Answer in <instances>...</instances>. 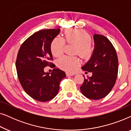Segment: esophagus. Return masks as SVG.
Returning a JSON list of instances; mask_svg holds the SVG:
<instances>
[{
    "label": "esophagus",
    "mask_w": 131,
    "mask_h": 131,
    "mask_svg": "<svg viewBox=\"0 0 131 131\" xmlns=\"http://www.w3.org/2000/svg\"><path fill=\"white\" fill-rule=\"evenodd\" d=\"M66 74H67V76H74V75L75 74V73H70V72H67V73H66Z\"/></svg>",
    "instance_id": "esophagus-1"
}]
</instances>
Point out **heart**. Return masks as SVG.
<instances>
[{
	"label": "heart",
	"mask_w": 131,
	"mask_h": 131,
	"mask_svg": "<svg viewBox=\"0 0 131 131\" xmlns=\"http://www.w3.org/2000/svg\"><path fill=\"white\" fill-rule=\"evenodd\" d=\"M91 37L87 31L82 29L68 30L65 33L64 38L56 37L51 43V51L55 57H59L63 53L65 42L76 45L75 53L83 58L90 57L94 48L91 43ZM80 61L76 57L64 56L57 61V66L67 71H73L79 65Z\"/></svg>",
	"instance_id": "heart-1"
}]
</instances>
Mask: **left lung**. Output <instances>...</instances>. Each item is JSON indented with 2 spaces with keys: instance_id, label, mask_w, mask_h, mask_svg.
Instances as JSON below:
<instances>
[{
  "instance_id": "1",
  "label": "left lung",
  "mask_w": 131,
  "mask_h": 131,
  "mask_svg": "<svg viewBox=\"0 0 131 131\" xmlns=\"http://www.w3.org/2000/svg\"><path fill=\"white\" fill-rule=\"evenodd\" d=\"M94 49L90 59L82 67L84 71L92 72L91 77H84L80 86L83 95L89 99L100 100L108 95L117 79V55L114 46L106 37L94 34Z\"/></svg>"
}]
</instances>
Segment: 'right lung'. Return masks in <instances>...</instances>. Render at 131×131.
<instances>
[{"label":"right lung","instance_id":"add662e5","mask_svg":"<svg viewBox=\"0 0 131 131\" xmlns=\"http://www.w3.org/2000/svg\"><path fill=\"white\" fill-rule=\"evenodd\" d=\"M60 32V28L42 30L34 33L21 45L16 61V69L21 86L32 98L40 102L53 99L58 94L60 83L66 73L59 69L45 72L51 66L52 41Z\"/></svg>","mask_w":131,"mask_h":131}]
</instances>
